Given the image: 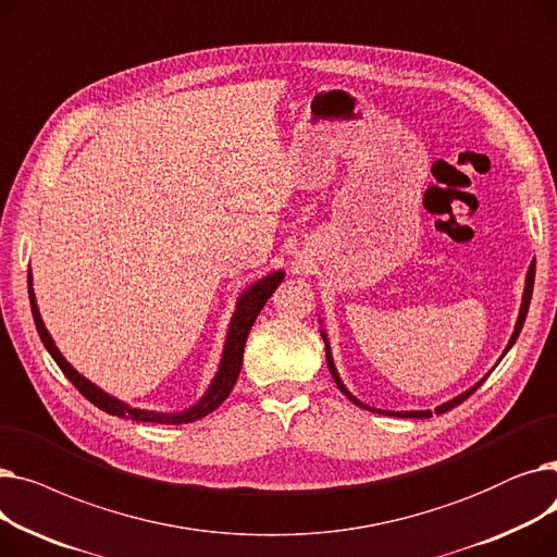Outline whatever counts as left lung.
Returning a JSON list of instances; mask_svg holds the SVG:
<instances>
[{"mask_svg": "<svg viewBox=\"0 0 557 557\" xmlns=\"http://www.w3.org/2000/svg\"><path fill=\"white\" fill-rule=\"evenodd\" d=\"M533 282H535V261L531 263V269H529V275H525V288H523V298H521V309H519V318H517V325H515V332H512V336H510V341H508V345H506V352L508 349L515 345V341H517V336H519V332H521V327H523V320H525V313H529V305H531V298H533ZM323 334V341H325V355H327V368H330V372H332V376H334V382H336V386L341 388V393L349 399V401H355L357 406H363V408H368V411H376V408H370V406H366L363 401H359L352 393H349L345 386H343V382H341V376H338V372H336V368H334V359H332V352H330V343H327V334L325 332H320ZM506 352H504V357H506ZM487 379V374L481 379L479 384H474L470 391H465L462 395H458V397H454V399H449L447 404H443V406H437L435 408V413L441 416V413H447V411H451L454 406H458L460 401H465L467 397H470L472 393H476V388L485 382ZM376 413H384V416H399V418H431V411H399V413H395V411H376Z\"/></svg>", "mask_w": 557, "mask_h": 557, "instance_id": "8db88e82", "label": "left lung"}]
</instances>
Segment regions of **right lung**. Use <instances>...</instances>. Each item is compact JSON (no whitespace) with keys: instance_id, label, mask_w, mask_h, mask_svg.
<instances>
[{"instance_id":"add662e5","label":"right lung","mask_w":557,"mask_h":557,"mask_svg":"<svg viewBox=\"0 0 557 557\" xmlns=\"http://www.w3.org/2000/svg\"><path fill=\"white\" fill-rule=\"evenodd\" d=\"M284 280V271H275L271 275H267L263 280L255 282L250 288H246L244 294L239 296L237 302V311H234L232 320H230V330H227V338H225V347H223V359L219 366V372L214 376L212 386L208 388L200 397L198 404H194L187 411L181 413H158V411H141V408H133L124 401H120L116 397H110L108 393H103L101 388H97L90 379H85L83 374H78L67 361L65 357L58 352V347L51 338V334L47 332L38 305H36V296L32 288V273H28V300H32V313L36 320V330L47 347V352L51 355V359L58 363V368L63 370V374L70 379V382L76 386V391L90 399L95 406H99L101 411L116 416V418H128L135 422H158V424H187L194 420H200L208 413H212L214 408H219L227 395L232 393L234 384H237V376L242 372V363H244V347H246V338L252 330L255 318L259 315V311L267 305V300L273 296V290L280 286V282Z\"/></svg>"}]
</instances>
